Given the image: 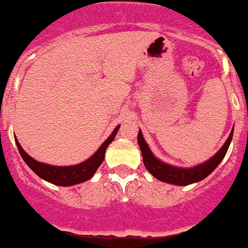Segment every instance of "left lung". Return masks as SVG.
<instances>
[{
	"label": "left lung",
	"instance_id": "obj_1",
	"mask_svg": "<svg viewBox=\"0 0 248 248\" xmlns=\"http://www.w3.org/2000/svg\"><path fill=\"white\" fill-rule=\"evenodd\" d=\"M232 134H234V127L230 131L227 141L224 142V144L220 147V149L215 155L211 156L208 160L204 161V163L192 166V168H180V166L164 163L160 159L156 158L152 153L146 140L143 139V135H142L141 130H139V134H137V142H139L140 149L142 152V158H143L144 166L152 173V176H154L156 180L161 181V182L170 183V185L188 186L192 185V183L200 182L204 178H206L219 165L220 161L223 160V158L227 154L228 148H229L230 142H232Z\"/></svg>",
	"mask_w": 248,
	"mask_h": 248
}]
</instances>
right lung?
<instances>
[{"mask_svg": "<svg viewBox=\"0 0 248 248\" xmlns=\"http://www.w3.org/2000/svg\"><path fill=\"white\" fill-rule=\"evenodd\" d=\"M119 126L117 125L116 129L112 131V134L107 137L106 141L99 147L96 152L93 154L90 158L84 160L83 163L76 164V165L70 166H56V165H49V164L41 163V161L35 160L32 156L29 155L23 147L20 146L18 140L16 139V147L19 149L21 158L26 163V165L38 176L42 180L46 181L49 183H53L55 186H61V187H71V186L79 185V183L85 182V181L90 180L96 172L99 166L101 165L104 161L105 153H106L107 147L109 146L112 141L116 137L117 132H118Z\"/></svg>", "mask_w": 248, "mask_h": 248, "instance_id": "1", "label": "right lung"}]
</instances>
